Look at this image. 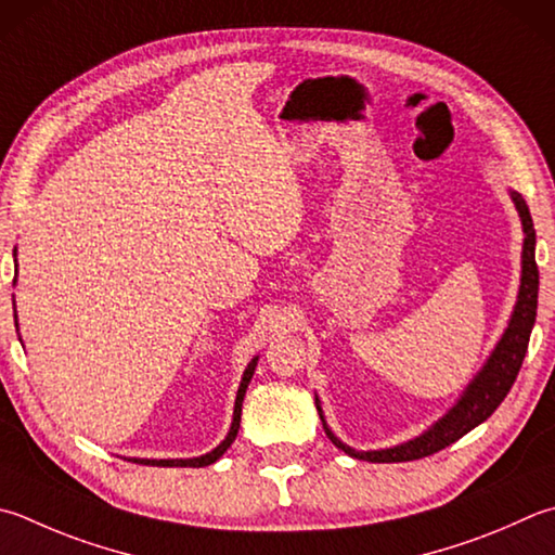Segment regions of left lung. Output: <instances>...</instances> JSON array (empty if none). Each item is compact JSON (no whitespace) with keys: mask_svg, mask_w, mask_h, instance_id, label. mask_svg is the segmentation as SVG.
<instances>
[{"mask_svg":"<svg viewBox=\"0 0 555 555\" xmlns=\"http://www.w3.org/2000/svg\"><path fill=\"white\" fill-rule=\"evenodd\" d=\"M512 203H515V210L521 219V232H525V242H521V278H519V292L515 309H512V317L507 321V328L500 340L495 343L493 352L488 354L483 367L476 372L472 382L466 384V389L459 396L456 403L449 408V411L440 417V421L433 423L425 433H421L413 440L386 447V449H352L338 440L336 433L331 430L326 423V415H323L321 401L317 396V411L323 423V430H326L328 440L343 449L345 454L354 459H362V462L372 464H393V462H413V459L430 456L440 449L454 444L459 437L472 433L490 415L495 413V408L505 401L509 393L512 384H515L521 360L527 354V345L531 328H534L537 321V301H539V268H537V232L534 222H531L529 207L517 191H509Z\"/></svg>","mask_w":555,"mask_h":555,"instance_id":"left-lung-1","label":"left lung"}]
</instances>
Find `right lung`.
I'll list each match as a JSON object with an SVG mask.
<instances>
[{
  "instance_id": "obj_1",
  "label": "right lung",
  "mask_w": 555,
  "mask_h": 555,
  "mask_svg": "<svg viewBox=\"0 0 555 555\" xmlns=\"http://www.w3.org/2000/svg\"><path fill=\"white\" fill-rule=\"evenodd\" d=\"M14 258H16V248H14ZM16 282V278H14ZM16 309V305H14ZM16 319V313H14ZM16 328H18V321H16ZM21 340V338H18ZM256 364H258V354L254 360L248 362V367L244 370V376H242V384H238V391H236V401H234V415H232V427H229V433L222 442H219L212 452H207L203 456H193V459H128V462H134V464H144V466H193V468H201V466H210L215 464L219 456H222L229 447H232V442L236 440V433H238V423H242V403H244V396H246V389L250 379H254V372H256Z\"/></svg>"
}]
</instances>
